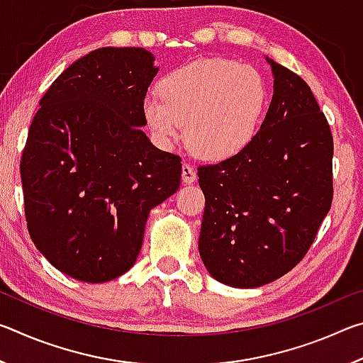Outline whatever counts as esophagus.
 I'll return each instance as SVG.
<instances>
[{"instance_id": "esophagus-1", "label": "esophagus", "mask_w": 363, "mask_h": 363, "mask_svg": "<svg viewBox=\"0 0 363 363\" xmlns=\"http://www.w3.org/2000/svg\"><path fill=\"white\" fill-rule=\"evenodd\" d=\"M196 181V173L192 164L184 163L182 164V182L184 184H194Z\"/></svg>"}]
</instances>
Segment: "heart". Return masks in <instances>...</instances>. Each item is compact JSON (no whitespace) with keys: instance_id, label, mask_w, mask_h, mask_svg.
<instances>
[{"instance_id":"b5f03b06","label":"heart","mask_w":363,"mask_h":363,"mask_svg":"<svg viewBox=\"0 0 363 363\" xmlns=\"http://www.w3.org/2000/svg\"><path fill=\"white\" fill-rule=\"evenodd\" d=\"M267 83L255 67L225 59H199L160 78L158 94L143 99V116L160 147L184 134L199 155L225 160L257 133L267 106Z\"/></svg>"}]
</instances>
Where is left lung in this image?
Returning <instances> with one entry per match:
<instances>
[{"label":"left lung","instance_id":"8db88e82","mask_svg":"<svg viewBox=\"0 0 363 363\" xmlns=\"http://www.w3.org/2000/svg\"><path fill=\"white\" fill-rule=\"evenodd\" d=\"M274 96L237 155L199 168L205 194L199 251L213 279L256 288L306 256L333 200V136L303 78L266 57Z\"/></svg>","mask_w":363,"mask_h":363}]
</instances>
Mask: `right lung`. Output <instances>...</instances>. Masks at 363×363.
<instances>
[{"label": "right lung", "mask_w": 363, "mask_h": 363, "mask_svg": "<svg viewBox=\"0 0 363 363\" xmlns=\"http://www.w3.org/2000/svg\"><path fill=\"white\" fill-rule=\"evenodd\" d=\"M153 62L144 48L91 51L54 79L30 125L21 162L28 233L77 280L128 272L150 210L179 189L181 157L143 131Z\"/></svg>", "instance_id": "obj_1"}]
</instances>
